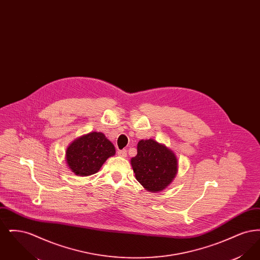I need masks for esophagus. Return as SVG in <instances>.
<instances>
[{
    "label": "esophagus",
    "instance_id": "34e87169",
    "mask_svg": "<svg viewBox=\"0 0 260 260\" xmlns=\"http://www.w3.org/2000/svg\"><path fill=\"white\" fill-rule=\"evenodd\" d=\"M118 155L120 156V157H126V150L125 149H123V150H118Z\"/></svg>",
    "mask_w": 260,
    "mask_h": 260
}]
</instances>
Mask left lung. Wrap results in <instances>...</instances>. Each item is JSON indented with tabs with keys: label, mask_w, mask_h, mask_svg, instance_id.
I'll list each match as a JSON object with an SVG mask.
<instances>
[{
	"label": "left lung",
	"mask_w": 260,
	"mask_h": 260,
	"mask_svg": "<svg viewBox=\"0 0 260 260\" xmlns=\"http://www.w3.org/2000/svg\"><path fill=\"white\" fill-rule=\"evenodd\" d=\"M131 164L136 180L150 192H160L170 185L177 173L175 154L154 139H142Z\"/></svg>",
	"instance_id": "obj_1"
}]
</instances>
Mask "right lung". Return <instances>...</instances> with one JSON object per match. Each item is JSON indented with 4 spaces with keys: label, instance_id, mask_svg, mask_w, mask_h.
<instances>
[{
    "label": "right lung",
    "instance_id": "obj_1",
    "mask_svg": "<svg viewBox=\"0 0 260 260\" xmlns=\"http://www.w3.org/2000/svg\"><path fill=\"white\" fill-rule=\"evenodd\" d=\"M116 153L110 140L102 133L92 132L78 137L66 150V162L72 173L88 176L98 173L102 165Z\"/></svg>",
    "mask_w": 260,
    "mask_h": 260
}]
</instances>
